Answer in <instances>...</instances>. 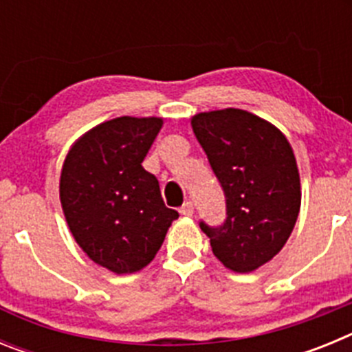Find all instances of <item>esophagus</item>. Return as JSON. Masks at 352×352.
Returning <instances> with one entry per match:
<instances>
[{
  "instance_id": "34e87169",
  "label": "esophagus",
  "mask_w": 352,
  "mask_h": 352,
  "mask_svg": "<svg viewBox=\"0 0 352 352\" xmlns=\"http://www.w3.org/2000/svg\"><path fill=\"white\" fill-rule=\"evenodd\" d=\"M179 213H182L183 217H192V214H194V204H192L190 201H186V203L179 208Z\"/></svg>"
}]
</instances>
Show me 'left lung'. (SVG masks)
I'll return each instance as SVG.
<instances>
[{"label":"left lung","mask_w":352,"mask_h":352,"mask_svg":"<svg viewBox=\"0 0 352 352\" xmlns=\"http://www.w3.org/2000/svg\"><path fill=\"white\" fill-rule=\"evenodd\" d=\"M227 201L219 229L201 223L214 257L234 273H252L287 243L301 206L296 157L273 123L243 109L190 118Z\"/></svg>","instance_id":"8db88e82"}]
</instances>
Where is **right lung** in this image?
Masks as SVG:
<instances>
[{
	"instance_id": "1",
	"label": "right lung",
	"mask_w": 352,
	"mask_h": 352,
	"mask_svg": "<svg viewBox=\"0 0 352 352\" xmlns=\"http://www.w3.org/2000/svg\"><path fill=\"white\" fill-rule=\"evenodd\" d=\"M162 125L157 116L104 121L70 146L61 167L60 201L72 236L116 275L146 268L179 217L142 167Z\"/></svg>"
}]
</instances>
